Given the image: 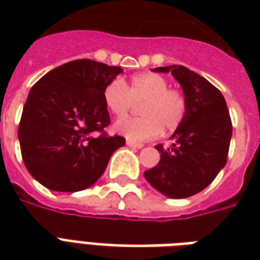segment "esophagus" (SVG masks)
Instances as JSON below:
<instances>
[{
	"mask_svg": "<svg viewBox=\"0 0 260 260\" xmlns=\"http://www.w3.org/2000/svg\"><path fill=\"white\" fill-rule=\"evenodd\" d=\"M126 145H127L128 148L133 149H141L144 145L142 144H136V142H133V141H126Z\"/></svg>",
	"mask_w": 260,
	"mask_h": 260,
	"instance_id": "1",
	"label": "esophagus"
}]
</instances>
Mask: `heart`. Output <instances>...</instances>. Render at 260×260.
Listing matches in <instances>:
<instances>
[{
  "mask_svg": "<svg viewBox=\"0 0 260 260\" xmlns=\"http://www.w3.org/2000/svg\"><path fill=\"white\" fill-rule=\"evenodd\" d=\"M170 82L157 73H141L132 78L130 89L126 82L115 78L104 88L103 99L108 111L115 116L126 115L134 103L141 106L142 118H122L116 120L114 130L134 142L154 138L161 128L174 132L184 119L187 100L178 89L168 88Z\"/></svg>",
  "mask_w": 260,
  "mask_h": 260,
  "instance_id": "1",
  "label": "heart"
}]
</instances>
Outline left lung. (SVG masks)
<instances>
[{
	"instance_id": "obj_1",
	"label": "left lung",
	"mask_w": 260,
	"mask_h": 260,
	"mask_svg": "<svg viewBox=\"0 0 260 260\" xmlns=\"http://www.w3.org/2000/svg\"><path fill=\"white\" fill-rule=\"evenodd\" d=\"M153 70L174 76L187 100V112L171 137L174 144L156 145L160 161L144 176L168 198H187L206 188L226 164L232 122L224 96L206 78L180 65Z\"/></svg>"
}]
</instances>
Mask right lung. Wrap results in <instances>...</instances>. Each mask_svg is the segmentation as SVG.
Listing matches in <instances>:
<instances>
[{"instance_id":"obj_1","label":"right lung","mask_w":260,"mask_h":260,"mask_svg":"<svg viewBox=\"0 0 260 260\" xmlns=\"http://www.w3.org/2000/svg\"><path fill=\"white\" fill-rule=\"evenodd\" d=\"M123 70L77 59L44 74L28 93L19 124L25 168L42 186L61 192L98 182L124 138L96 131L110 124L104 88Z\"/></svg>"}]
</instances>
